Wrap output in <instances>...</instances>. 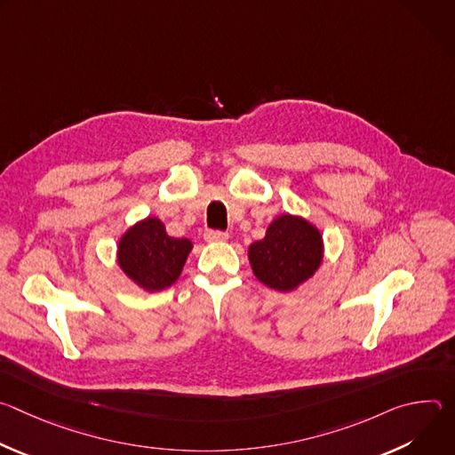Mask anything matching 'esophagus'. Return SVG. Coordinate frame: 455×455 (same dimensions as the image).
I'll use <instances>...</instances> for the list:
<instances>
[{"mask_svg":"<svg viewBox=\"0 0 455 455\" xmlns=\"http://www.w3.org/2000/svg\"><path fill=\"white\" fill-rule=\"evenodd\" d=\"M205 239L207 241H227L228 234L223 230H207L205 232Z\"/></svg>","mask_w":455,"mask_h":455,"instance_id":"1","label":"esophagus"}]
</instances>
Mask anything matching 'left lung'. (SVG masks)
<instances>
[{
  "mask_svg": "<svg viewBox=\"0 0 455 455\" xmlns=\"http://www.w3.org/2000/svg\"><path fill=\"white\" fill-rule=\"evenodd\" d=\"M255 277L277 291H291L309 279L322 261L320 232L302 218L279 216L265 239L248 248Z\"/></svg>",
  "mask_w": 455,
  "mask_h": 455,
  "instance_id": "obj_1",
  "label": "left lung"
}]
</instances>
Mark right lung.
I'll list each match as a JSON object with an SVG mask.
<instances>
[{
    "instance_id": "right-lung-1",
    "label": "right lung",
    "mask_w": 455,
    "mask_h": 455,
    "mask_svg": "<svg viewBox=\"0 0 455 455\" xmlns=\"http://www.w3.org/2000/svg\"><path fill=\"white\" fill-rule=\"evenodd\" d=\"M192 243L171 237L156 218L129 228L118 244V265L129 279L148 291L169 288L181 274Z\"/></svg>"
}]
</instances>
